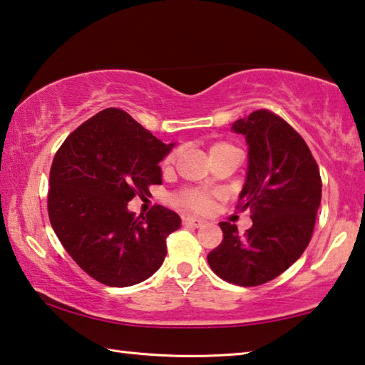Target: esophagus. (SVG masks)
<instances>
[{
  "label": "esophagus",
  "mask_w": 365,
  "mask_h": 365,
  "mask_svg": "<svg viewBox=\"0 0 365 365\" xmlns=\"http://www.w3.org/2000/svg\"><path fill=\"white\" fill-rule=\"evenodd\" d=\"M182 225L184 226H192V228H200L202 225H204V222L199 218H192V217H184L182 218Z\"/></svg>",
  "instance_id": "1"
}]
</instances>
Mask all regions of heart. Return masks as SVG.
<instances>
[{
	"label": "heart",
	"instance_id": "obj_1",
	"mask_svg": "<svg viewBox=\"0 0 365 365\" xmlns=\"http://www.w3.org/2000/svg\"><path fill=\"white\" fill-rule=\"evenodd\" d=\"M208 153H210L212 161L220 160L223 157H239L237 148L228 142L210 143V147H208ZM176 157H178V150H173L166 155L163 161H161V170L170 171L173 168V165H175ZM212 200H213V195L202 189H184L173 197V204L190 212H205L207 208H210Z\"/></svg>",
	"mask_w": 365,
	"mask_h": 365
}]
</instances>
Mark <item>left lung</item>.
Instances as JSON below:
<instances>
[{"mask_svg": "<svg viewBox=\"0 0 365 365\" xmlns=\"http://www.w3.org/2000/svg\"><path fill=\"white\" fill-rule=\"evenodd\" d=\"M232 130L246 137L249 168L237 210H250L252 226L222 222L223 241L207 255L225 282L259 286L294 264L312 237L322 200L319 165L307 143L283 118L257 110Z\"/></svg>", "mask_w": 365, "mask_h": 365, "instance_id": "1", "label": "left lung"}]
</instances>
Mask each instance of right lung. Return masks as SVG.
Wrapping results in <instances>:
<instances>
[{"label": "right lung", "mask_w": 365, "mask_h": 365, "mask_svg": "<svg viewBox=\"0 0 365 365\" xmlns=\"http://www.w3.org/2000/svg\"><path fill=\"white\" fill-rule=\"evenodd\" d=\"M126 111L106 108L68 135L53 158L48 217L73 260L101 284L126 288L150 278L166 257L179 215L155 205L134 217L128 202L161 184L171 150Z\"/></svg>", "instance_id": "right-lung-1"}]
</instances>
